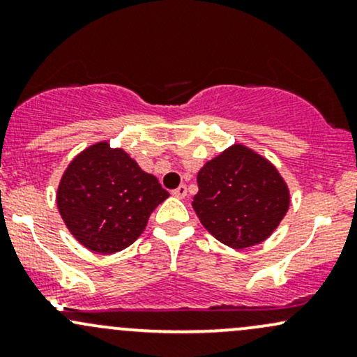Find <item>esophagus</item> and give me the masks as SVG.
<instances>
[{"label": "esophagus", "instance_id": "esophagus-1", "mask_svg": "<svg viewBox=\"0 0 357 357\" xmlns=\"http://www.w3.org/2000/svg\"><path fill=\"white\" fill-rule=\"evenodd\" d=\"M186 195H188V188L184 186V184H181V186L176 188V190L173 191V196H176V198H179V199L186 198Z\"/></svg>", "mask_w": 357, "mask_h": 357}]
</instances>
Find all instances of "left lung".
<instances>
[{"instance_id": "obj_1", "label": "left lung", "mask_w": 357, "mask_h": 357, "mask_svg": "<svg viewBox=\"0 0 357 357\" xmlns=\"http://www.w3.org/2000/svg\"><path fill=\"white\" fill-rule=\"evenodd\" d=\"M192 208L216 240L241 250L277 230L290 206L285 179L257 151L233 144L199 169Z\"/></svg>"}]
</instances>
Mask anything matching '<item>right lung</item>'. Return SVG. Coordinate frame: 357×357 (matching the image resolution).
<instances>
[{
    "mask_svg": "<svg viewBox=\"0 0 357 357\" xmlns=\"http://www.w3.org/2000/svg\"><path fill=\"white\" fill-rule=\"evenodd\" d=\"M169 196L122 147L107 141L85 147L61 174L56 206L73 238L90 252H121L146 230L147 220Z\"/></svg>",
    "mask_w": 357,
    "mask_h": 357,
    "instance_id": "1",
    "label": "right lung"
}]
</instances>
